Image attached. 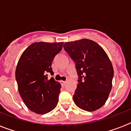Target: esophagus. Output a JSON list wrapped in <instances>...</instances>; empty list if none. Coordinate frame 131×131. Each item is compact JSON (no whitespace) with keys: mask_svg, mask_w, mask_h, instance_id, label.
Returning a JSON list of instances; mask_svg holds the SVG:
<instances>
[{"mask_svg":"<svg viewBox=\"0 0 131 131\" xmlns=\"http://www.w3.org/2000/svg\"><path fill=\"white\" fill-rule=\"evenodd\" d=\"M66 81H62V80H61V81H60V83H61V85L62 86H64V84H66Z\"/></svg>","mask_w":131,"mask_h":131,"instance_id":"1","label":"esophagus"}]
</instances>
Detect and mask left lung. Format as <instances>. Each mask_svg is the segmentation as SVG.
<instances>
[{
    "mask_svg": "<svg viewBox=\"0 0 131 131\" xmlns=\"http://www.w3.org/2000/svg\"><path fill=\"white\" fill-rule=\"evenodd\" d=\"M64 48L76 64L80 77L73 101L78 107L94 112L104 105L112 90L114 69L103 48L92 40L66 42Z\"/></svg>",
    "mask_w": 131,
    "mask_h": 131,
    "instance_id": "left-lung-1",
    "label": "left lung"
}]
</instances>
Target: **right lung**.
<instances>
[{
    "mask_svg": "<svg viewBox=\"0 0 131 131\" xmlns=\"http://www.w3.org/2000/svg\"><path fill=\"white\" fill-rule=\"evenodd\" d=\"M63 42H36L30 45L19 58L15 69L17 89L30 111L45 114L56 107L61 85L47 73L53 74L51 63L62 49Z\"/></svg>",
    "mask_w": 131,
    "mask_h": 131,
    "instance_id": "obj_1",
    "label": "right lung"
}]
</instances>
